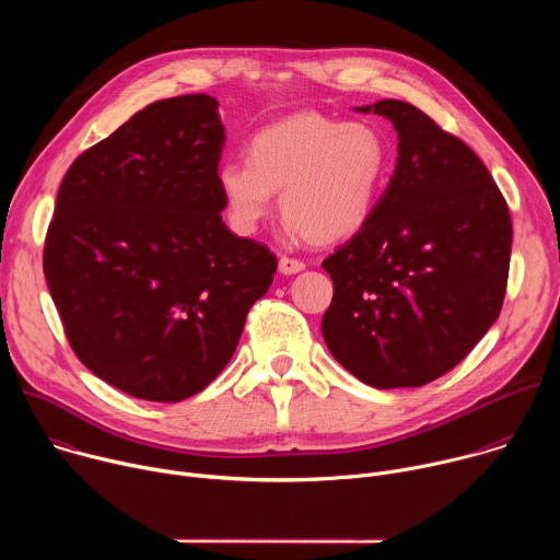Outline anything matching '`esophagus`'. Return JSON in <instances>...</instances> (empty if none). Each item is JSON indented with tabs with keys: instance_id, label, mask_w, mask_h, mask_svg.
<instances>
[{
	"instance_id": "obj_1",
	"label": "esophagus",
	"mask_w": 560,
	"mask_h": 560,
	"mask_svg": "<svg viewBox=\"0 0 560 560\" xmlns=\"http://www.w3.org/2000/svg\"><path fill=\"white\" fill-rule=\"evenodd\" d=\"M303 268H305V264L299 261V259H290V257H281V259H279V272H281V275H296V272H301Z\"/></svg>"
}]
</instances>
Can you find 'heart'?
<instances>
[{
	"label": "heart",
	"mask_w": 560,
	"mask_h": 560,
	"mask_svg": "<svg viewBox=\"0 0 560 560\" xmlns=\"http://www.w3.org/2000/svg\"><path fill=\"white\" fill-rule=\"evenodd\" d=\"M387 164V143L374 126L299 113L255 132L246 162L217 168V186L236 232L253 234L279 190L290 234L335 244L372 217Z\"/></svg>",
	"instance_id": "obj_1"
}]
</instances>
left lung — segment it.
<instances>
[{
  "label": "left lung",
  "instance_id": "obj_1",
  "mask_svg": "<svg viewBox=\"0 0 560 560\" xmlns=\"http://www.w3.org/2000/svg\"><path fill=\"white\" fill-rule=\"evenodd\" d=\"M392 121L394 175L365 225L324 261L322 332L359 381L419 387L463 361L499 318L512 250L508 203L460 139L417 106L354 108Z\"/></svg>",
  "mask_w": 560,
  "mask_h": 560
}]
</instances>
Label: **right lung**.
Masks as SVG:
<instances>
[{
    "label": "right lung",
    "mask_w": 560,
    "mask_h": 560,
    "mask_svg": "<svg viewBox=\"0 0 560 560\" xmlns=\"http://www.w3.org/2000/svg\"><path fill=\"white\" fill-rule=\"evenodd\" d=\"M217 108L201 93L135 113L74 159L46 234L44 275L74 354L143 401L212 383L277 272L266 246L221 219Z\"/></svg>",
    "instance_id": "add662e5"
}]
</instances>
